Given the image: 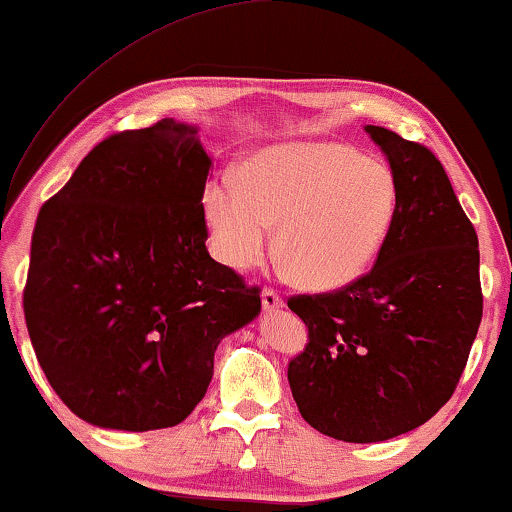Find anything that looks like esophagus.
Returning a JSON list of instances; mask_svg holds the SVG:
<instances>
[{"label": "esophagus", "mask_w": 512, "mask_h": 512, "mask_svg": "<svg viewBox=\"0 0 512 512\" xmlns=\"http://www.w3.org/2000/svg\"><path fill=\"white\" fill-rule=\"evenodd\" d=\"M261 300H263V310L265 312H277V310H282V307H284V300L279 298V293H275L272 289H263Z\"/></svg>", "instance_id": "1"}]
</instances>
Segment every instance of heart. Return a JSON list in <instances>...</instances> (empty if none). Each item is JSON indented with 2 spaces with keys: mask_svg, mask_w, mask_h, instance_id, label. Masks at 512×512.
Masks as SVG:
<instances>
[{
  "mask_svg": "<svg viewBox=\"0 0 512 512\" xmlns=\"http://www.w3.org/2000/svg\"><path fill=\"white\" fill-rule=\"evenodd\" d=\"M216 256L254 270L272 247L312 291H340L373 268L398 214L394 172L352 146H270L240 170V186L212 179L202 195Z\"/></svg>",
  "mask_w": 512,
  "mask_h": 512,
  "instance_id": "heart-1",
  "label": "heart"
}]
</instances>
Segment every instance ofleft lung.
Segmentation results:
<instances>
[{"label":"left lung","instance_id":"obj_1","mask_svg":"<svg viewBox=\"0 0 512 512\" xmlns=\"http://www.w3.org/2000/svg\"><path fill=\"white\" fill-rule=\"evenodd\" d=\"M389 160L398 214L375 268L354 284L289 300L310 328L289 363L300 415L345 443L408 433L450 401L482 319L480 251L440 160L366 125Z\"/></svg>","mask_w":512,"mask_h":512}]
</instances>
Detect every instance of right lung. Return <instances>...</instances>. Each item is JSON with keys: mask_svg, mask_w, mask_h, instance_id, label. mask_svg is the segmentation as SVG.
Wrapping results in <instances>:
<instances>
[{"mask_svg": "<svg viewBox=\"0 0 512 512\" xmlns=\"http://www.w3.org/2000/svg\"><path fill=\"white\" fill-rule=\"evenodd\" d=\"M212 156L163 118L104 139L41 207L23 293L34 354L69 410L116 431L191 415L258 289L205 247Z\"/></svg>", "mask_w": 512, "mask_h": 512, "instance_id": "right-lung-1", "label": "right lung"}]
</instances>
